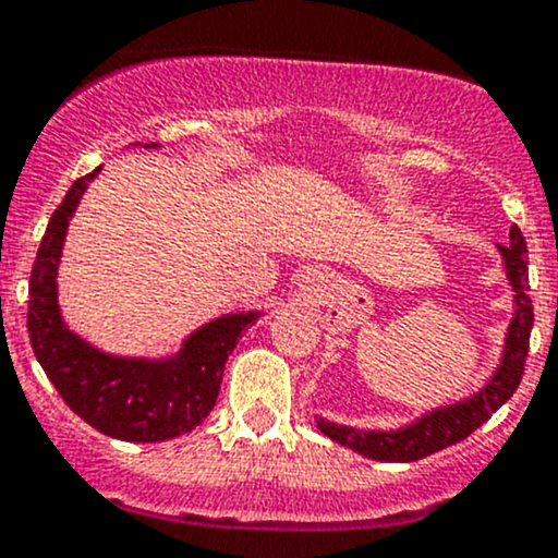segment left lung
<instances>
[{
  "label": "left lung",
  "mask_w": 558,
  "mask_h": 558,
  "mask_svg": "<svg viewBox=\"0 0 558 558\" xmlns=\"http://www.w3.org/2000/svg\"><path fill=\"white\" fill-rule=\"evenodd\" d=\"M498 252L504 257L509 283L514 288L517 310L509 325V336H506L504 360L498 364L496 375L488 380V386L472 399L435 409V412L425 414L409 427H401V430H356V427L317 420L319 430L336 444L354 448L362 457L377 459V462H417V459L430 457L440 448L459 444L466 435L475 433L483 422H488L520 388L530 349V330H533V301L527 296V243H524L522 230L511 226L509 243L498 246Z\"/></svg>",
  "instance_id": "8db88e82"
}]
</instances>
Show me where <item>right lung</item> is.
I'll return each instance as SVG.
<instances>
[{"mask_svg": "<svg viewBox=\"0 0 558 558\" xmlns=\"http://www.w3.org/2000/svg\"><path fill=\"white\" fill-rule=\"evenodd\" d=\"M157 146V144H149ZM99 168L68 189L38 246L28 283V336L57 393L83 422L110 438L157 444L194 430L220 393L235 341L259 315H226L198 328L181 354L162 362L101 354L65 328L57 306V262L68 220Z\"/></svg>", "mask_w": 558, "mask_h": 558, "instance_id": "obj_1", "label": "right lung"}]
</instances>
